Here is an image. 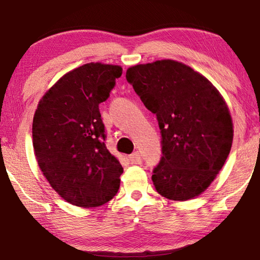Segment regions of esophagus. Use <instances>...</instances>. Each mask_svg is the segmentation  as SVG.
<instances>
[{
    "mask_svg": "<svg viewBox=\"0 0 260 260\" xmlns=\"http://www.w3.org/2000/svg\"><path fill=\"white\" fill-rule=\"evenodd\" d=\"M128 159L132 164H140L141 162V155L139 152L132 153V154L128 156Z\"/></svg>",
    "mask_w": 260,
    "mask_h": 260,
    "instance_id": "esophagus-1",
    "label": "esophagus"
}]
</instances>
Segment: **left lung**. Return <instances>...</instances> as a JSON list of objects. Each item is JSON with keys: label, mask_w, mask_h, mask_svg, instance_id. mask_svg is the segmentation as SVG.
Listing matches in <instances>:
<instances>
[{"label": "left lung", "mask_w": 260, "mask_h": 260, "mask_svg": "<svg viewBox=\"0 0 260 260\" xmlns=\"http://www.w3.org/2000/svg\"><path fill=\"white\" fill-rule=\"evenodd\" d=\"M126 79L159 123L162 156L152 175L156 192L171 200L199 196L231 151L233 125L224 99L202 74L173 60L137 64Z\"/></svg>", "instance_id": "obj_1"}]
</instances>
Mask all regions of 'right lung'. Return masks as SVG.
<instances>
[{
  "mask_svg": "<svg viewBox=\"0 0 260 260\" xmlns=\"http://www.w3.org/2000/svg\"><path fill=\"white\" fill-rule=\"evenodd\" d=\"M122 74L120 66L87 63L67 73L39 102L32 146L47 180L66 202L96 207L114 198L123 168L106 147L99 105Z\"/></svg>",
  "mask_w": 260,
  "mask_h": 260,
  "instance_id": "add662e5",
  "label": "right lung"
}]
</instances>
